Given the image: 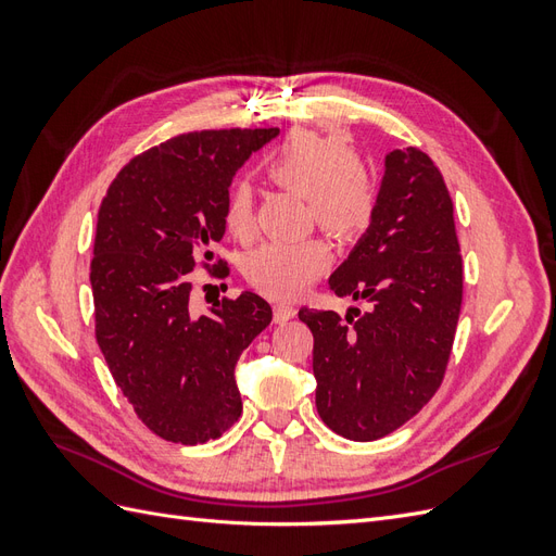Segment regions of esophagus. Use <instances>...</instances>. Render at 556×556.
I'll return each mask as SVG.
<instances>
[{
  "label": "esophagus",
  "mask_w": 556,
  "mask_h": 556,
  "mask_svg": "<svg viewBox=\"0 0 556 556\" xmlns=\"http://www.w3.org/2000/svg\"><path fill=\"white\" fill-rule=\"evenodd\" d=\"M296 315V308L290 306V304H274V319L278 325L288 323V319H292Z\"/></svg>",
  "instance_id": "esophagus-1"
}]
</instances>
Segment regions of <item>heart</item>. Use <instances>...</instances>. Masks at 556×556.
<instances>
[{"label": "heart", "mask_w": 556, "mask_h": 556, "mask_svg": "<svg viewBox=\"0 0 556 556\" xmlns=\"http://www.w3.org/2000/svg\"><path fill=\"white\" fill-rule=\"evenodd\" d=\"M266 176L285 190L304 194L311 220L336 239L355 237L371 223L376 208L371 172L355 150L336 137L294 131L268 155ZM223 223L239 241L255 233V199L245 182H233L227 190ZM327 266L325 241H268L250 252L243 271L260 292L290 299L304 292Z\"/></svg>", "instance_id": "b5f03b06"}]
</instances>
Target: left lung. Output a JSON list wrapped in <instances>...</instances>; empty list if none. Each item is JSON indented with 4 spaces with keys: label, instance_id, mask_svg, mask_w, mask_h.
Segmentation results:
<instances>
[{
    "label": "left lung",
    "instance_id": "8db88e82",
    "mask_svg": "<svg viewBox=\"0 0 556 556\" xmlns=\"http://www.w3.org/2000/svg\"><path fill=\"white\" fill-rule=\"evenodd\" d=\"M371 311L301 308L313 331L315 406L348 441H378L439 392L457 331L464 268L452 199L419 148L392 150L366 229L329 278Z\"/></svg>",
    "mask_w": 556,
    "mask_h": 556
}]
</instances>
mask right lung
Masks as SVG:
<instances>
[{
    "label": "right lung",
    "instance_id": "add662e5",
    "mask_svg": "<svg viewBox=\"0 0 556 556\" xmlns=\"http://www.w3.org/2000/svg\"><path fill=\"white\" fill-rule=\"evenodd\" d=\"M274 137L278 127L180 134L129 160L99 206L94 336L123 396L164 441L220 439L241 417L233 366L271 323V306L243 292L194 315L190 274L227 266L211 252L225 237V194Z\"/></svg>",
    "mask_w": 556,
    "mask_h": 556
}]
</instances>
